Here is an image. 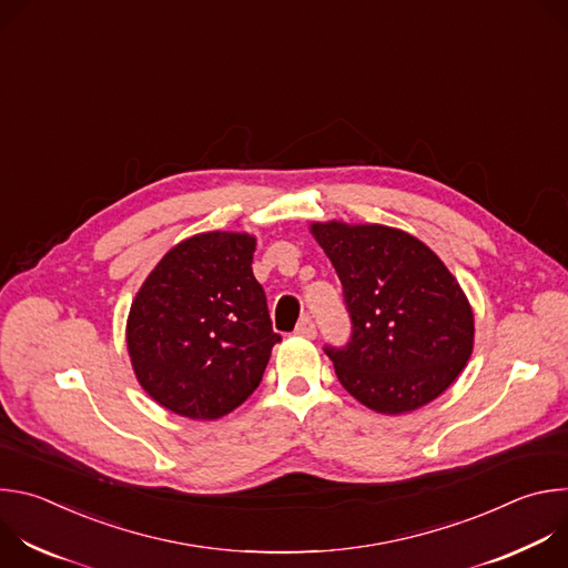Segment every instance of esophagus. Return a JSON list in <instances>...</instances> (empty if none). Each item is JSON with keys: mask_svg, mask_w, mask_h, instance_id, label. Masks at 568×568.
Instances as JSON below:
<instances>
[{"mask_svg": "<svg viewBox=\"0 0 568 568\" xmlns=\"http://www.w3.org/2000/svg\"><path fill=\"white\" fill-rule=\"evenodd\" d=\"M298 337H305V339H314L316 337V326H314V321L310 318V316H303L301 321H298V326H296V331H294Z\"/></svg>", "mask_w": 568, "mask_h": 568, "instance_id": "obj_1", "label": "esophagus"}]
</instances>
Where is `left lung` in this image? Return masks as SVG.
<instances>
[{
    "instance_id": "8db88e82",
    "label": "left lung",
    "mask_w": 568,
    "mask_h": 568,
    "mask_svg": "<svg viewBox=\"0 0 568 568\" xmlns=\"http://www.w3.org/2000/svg\"><path fill=\"white\" fill-rule=\"evenodd\" d=\"M351 314L344 348L326 346L342 386L364 407L397 416L436 399L474 348V314L445 263L407 231L312 222Z\"/></svg>"
}]
</instances>
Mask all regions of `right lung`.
<instances>
[{"instance_id":"add662e5","label":"right lung","mask_w":568,"mask_h":568,"mask_svg":"<svg viewBox=\"0 0 568 568\" xmlns=\"http://www.w3.org/2000/svg\"><path fill=\"white\" fill-rule=\"evenodd\" d=\"M256 237L209 231L182 240L136 292L125 342L134 375L161 407L215 420L261 384L281 335L252 261Z\"/></svg>"}]
</instances>
